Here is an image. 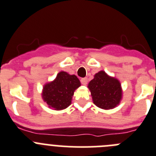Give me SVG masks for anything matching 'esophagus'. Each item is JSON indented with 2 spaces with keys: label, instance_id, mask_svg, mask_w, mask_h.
Returning a JSON list of instances; mask_svg holds the SVG:
<instances>
[{
  "label": "esophagus",
  "instance_id": "esophagus-1",
  "mask_svg": "<svg viewBox=\"0 0 156 156\" xmlns=\"http://www.w3.org/2000/svg\"><path fill=\"white\" fill-rule=\"evenodd\" d=\"M81 82L83 85H86L88 84V78H81Z\"/></svg>",
  "mask_w": 156,
  "mask_h": 156
}]
</instances>
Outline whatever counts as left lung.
Listing matches in <instances>:
<instances>
[{"label": "left lung", "instance_id": "left-lung-1", "mask_svg": "<svg viewBox=\"0 0 156 156\" xmlns=\"http://www.w3.org/2000/svg\"><path fill=\"white\" fill-rule=\"evenodd\" d=\"M93 103L100 108L108 110L119 105L122 98V88L117 78L100 71L88 83Z\"/></svg>", "mask_w": 156, "mask_h": 156}]
</instances>
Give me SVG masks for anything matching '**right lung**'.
Segmentation results:
<instances>
[{
  "label": "right lung",
  "mask_w": 156,
  "mask_h": 156,
  "mask_svg": "<svg viewBox=\"0 0 156 156\" xmlns=\"http://www.w3.org/2000/svg\"><path fill=\"white\" fill-rule=\"evenodd\" d=\"M81 86L79 79L75 75L60 71L55 80L43 86V101L54 110H63L71 104L74 92Z\"/></svg>",
  "instance_id": "obj_1"
}]
</instances>
